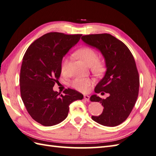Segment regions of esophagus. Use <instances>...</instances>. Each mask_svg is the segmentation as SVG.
I'll return each mask as SVG.
<instances>
[{"mask_svg":"<svg viewBox=\"0 0 156 156\" xmlns=\"http://www.w3.org/2000/svg\"><path fill=\"white\" fill-rule=\"evenodd\" d=\"M84 99L86 101H90V96H87V95H84Z\"/></svg>","mask_w":156,"mask_h":156,"instance_id":"34e87169","label":"esophagus"}]
</instances>
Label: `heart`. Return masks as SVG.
<instances>
[{
    "label": "heart",
    "instance_id": "1",
    "mask_svg": "<svg viewBox=\"0 0 156 156\" xmlns=\"http://www.w3.org/2000/svg\"><path fill=\"white\" fill-rule=\"evenodd\" d=\"M75 55L80 58L85 65L90 66L91 72L96 76L102 75L106 71V63L104 60L98 58V55L94 50L85 46L77 50ZM68 64V59L63 58L61 62V71L65 72ZM91 84V80L88 78H76L71 82V85L76 90L86 92Z\"/></svg>",
    "mask_w": 156,
    "mask_h": 156
}]
</instances>
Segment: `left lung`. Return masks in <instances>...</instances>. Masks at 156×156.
Here are the masks:
<instances>
[{
  "instance_id": "8db88e82",
  "label": "left lung",
  "mask_w": 156,
  "mask_h": 156,
  "mask_svg": "<svg viewBox=\"0 0 156 156\" xmlns=\"http://www.w3.org/2000/svg\"><path fill=\"white\" fill-rule=\"evenodd\" d=\"M81 39L100 50L107 69L94 91L106 92L109 96L106 99L96 94L91 96V101H98L104 107L100 115L91 119L104 126L119 125L128 118L139 94V77L134 57L125 44L109 34L85 35Z\"/></svg>"
}]
</instances>
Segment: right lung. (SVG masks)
Here are the masks:
<instances>
[{
  "mask_svg": "<svg viewBox=\"0 0 156 156\" xmlns=\"http://www.w3.org/2000/svg\"><path fill=\"white\" fill-rule=\"evenodd\" d=\"M81 36L46 34L35 40L23 56L20 78L21 99L31 118L42 125L61 122L68 116L69 105L83 98L73 89H66L65 95L53 90L61 73L63 56Z\"/></svg>",
  "mask_w": 156,
  "mask_h": 156,
  "instance_id": "add662e5",
  "label": "right lung"
}]
</instances>
